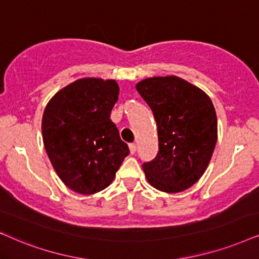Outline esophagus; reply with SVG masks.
Wrapping results in <instances>:
<instances>
[{"label":"esophagus","mask_w":259,"mask_h":259,"mask_svg":"<svg viewBox=\"0 0 259 259\" xmlns=\"http://www.w3.org/2000/svg\"><path fill=\"white\" fill-rule=\"evenodd\" d=\"M129 149H130V153L135 154L136 153V145H135V143H130Z\"/></svg>","instance_id":"1"}]
</instances>
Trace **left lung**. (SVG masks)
I'll return each instance as SVG.
<instances>
[{"label":"left lung","instance_id":"1","mask_svg":"<svg viewBox=\"0 0 259 259\" xmlns=\"http://www.w3.org/2000/svg\"><path fill=\"white\" fill-rule=\"evenodd\" d=\"M136 90L153 111L159 152L142 165L148 183L167 194L191 188L210 162L218 119L210 98L178 76L148 77Z\"/></svg>","mask_w":259,"mask_h":259}]
</instances>
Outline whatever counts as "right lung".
Masks as SVG:
<instances>
[{"label": "right lung", "mask_w": 259, "mask_h": 259, "mask_svg": "<svg viewBox=\"0 0 259 259\" xmlns=\"http://www.w3.org/2000/svg\"><path fill=\"white\" fill-rule=\"evenodd\" d=\"M118 96L114 80L83 77L58 91L45 107L41 134L48 156L61 181L77 194L107 188L129 154L110 119Z\"/></svg>", "instance_id": "add662e5"}]
</instances>
